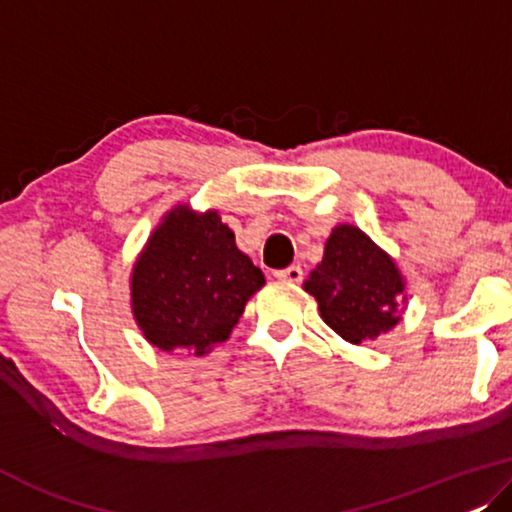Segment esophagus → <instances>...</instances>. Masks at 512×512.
I'll use <instances>...</instances> for the list:
<instances>
[{"mask_svg":"<svg viewBox=\"0 0 512 512\" xmlns=\"http://www.w3.org/2000/svg\"><path fill=\"white\" fill-rule=\"evenodd\" d=\"M278 280H285V283H301V278H304V271H301V266L292 264L287 266V269H278L276 273H273Z\"/></svg>","mask_w":512,"mask_h":512,"instance_id":"34e87169","label":"esophagus"}]
</instances>
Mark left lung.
I'll return each instance as SVG.
<instances>
[{
  "label": "left lung",
  "mask_w": 512,
  "mask_h": 512,
  "mask_svg": "<svg viewBox=\"0 0 512 512\" xmlns=\"http://www.w3.org/2000/svg\"><path fill=\"white\" fill-rule=\"evenodd\" d=\"M327 325L350 343L390 331L401 320L403 280L392 257L352 225L336 227L325 257L306 280Z\"/></svg>",
  "instance_id": "1"
}]
</instances>
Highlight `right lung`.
Listing matches in <instances>:
<instances>
[{"instance_id": "obj_1", "label": "right lung", "mask_w": 512, "mask_h": 512, "mask_svg": "<svg viewBox=\"0 0 512 512\" xmlns=\"http://www.w3.org/2000/svg\"><path fill=\"white\" fill-rule=\"evenodd\" d=\"M262 285V269L236 248L218 213L181 206L155 229L134 266V318L155 348L201 357L227 341Z\"/></svg>"}]
</instances>
